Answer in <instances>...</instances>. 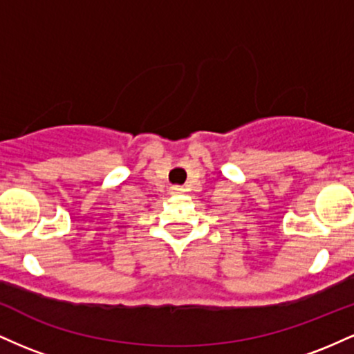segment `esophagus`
Here are the masks:
<instances>
[{
    "label": "esophagus",
    "mask_w": 354,
    "mask_h": 354,
    "mask_svg": "<svg viewBox=\"0 0 354 354\" xmlns=\"http://www.w3.org/2000/svg\"><path fill=\"white\" fill-rule=\"evenodd\" d=\"M171 193H173V194L183 193V188H181V186H171Z\"/></svg>",
    "instance_id": "1"
}]
</instances>
